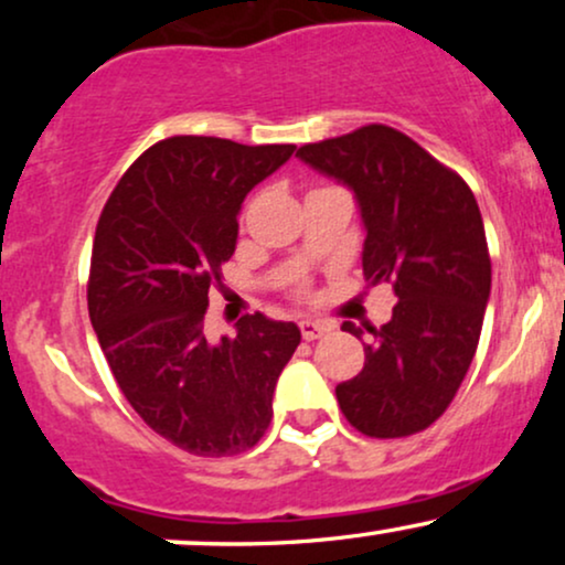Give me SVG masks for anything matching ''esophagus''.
<instances>
[{
	"label": "esophagus",
	"instance_id": "esophagus-1",
	"mask_svg": "<svg viewBox=\"0 0 565 565\" xmlns=\"http://www.w3.org/2000/svg\"><path fill=\"white\" fill-rule=\"evenodd\" d=\"M334 329V323H329V321H319V319H302L300 321V332H302V337L305 340H319V337H323V334H329Z\"/></svg>",
	"mask_w": 565,
	"mask_h": 565
}]
</instances>
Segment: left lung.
Segmentation results:
<instances>
[{
  "mask_svg": "<svg viewBox=\"0 0 565 565\" xmlns=\"http://www.w3.org/2000/svg\"><path fill=\"white\" fill-rule=\"evenodd\" d=\"M305 164L350 188L366 238V281H391L393 319L369 329L364 369L337 385L348 423L372 438L430 427L462 385L491 297V260L472 191L398 129L369 125L308 142ZM342 329L361 340V329Z\"/></svg>",
  "mask_w": 565,
  "mask_h": 565,
  "instance_id": "1",
  "label": "left lung"
}]
</instances>
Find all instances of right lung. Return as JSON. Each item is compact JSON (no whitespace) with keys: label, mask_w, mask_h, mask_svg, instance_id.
Wrapping results in <instances>:
<instances>
[{"label":"right lung","mask_w":565,"mask_h":565,"mask_svg":"<svg viewBox=\"0 0 565 565\" xmlns=\"http://www.w3.org/2000/svg\"><path fill=\"white\" fill-rule=\"evenodd\" d=\"M295 146L178 135L148 148L97 220L87 308L97 342L140 419L188 454L233 457L274 417L278 374L300 329L244 316L210 342L204 313L231 260L246 193Z\"/></svg>","instance_id":"obj_1"}]
</instances>
